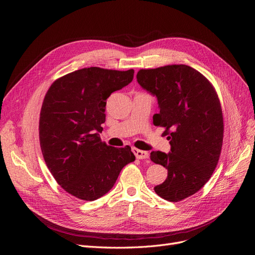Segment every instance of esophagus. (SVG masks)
I'll return each mask as SVG.
<instances>
[{
    "mask_svg": "<svg viewBox=\"0 0 255 255\" xmlns=\"http://www.w3.org/2000/svg\"><path fill=\"white\" fill-rule=\"evenodd\" d=\"M132 152H133V154L135 155V157H136L137 159H146V158L149 157L148 152L138 150V149H136V148H132Z\"/></svg>",
    "mask_w": 255,
    "mask_h": 255,
    "instance_id": "1",
    "label": "esophagus"
}]
</instances>
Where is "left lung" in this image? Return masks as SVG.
I'll return each mask as SVG.
<instances>
[{
	"instance_id": "left-lung-1",
	"label": "left lung",
	"mask_w": 255,
	"mask_h": 255,
	"mask_svg": "<svg viewBox=\"0 0 255 255\" xmlns=\"http://www.w3.org/2000/svg\"><path fill=\"white\" fill-rule=\"evenodd\" d=\"M136 78L157 98L154 124L166 128L170 144L168 153H151L153 162L167 168L166 180L154 190L176 203L196 193L216 168L223 140L220 101L209 80L187 65L141 69Z\"/></svg>"
}]
</instances>
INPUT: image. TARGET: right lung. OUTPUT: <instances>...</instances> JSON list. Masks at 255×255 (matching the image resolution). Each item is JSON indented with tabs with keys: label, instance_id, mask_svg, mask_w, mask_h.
I'll list each match as a JSON object with an SVG mask.
<instances>
[{
	"label": "right lung",
	"instance_id": "right-lung-1",
	"mask_svg": "<svg viewBox=\"0 0 255 255\" xmlns=\"http://www.w3.org/2000/svg\"><path fill=\"white\" fill-rule=\"evenodd\" d=\"M134 70L90 67L57 79L48 89L39 120L45 163L62 188L93 202L109 192L122 168L135 160L131 148L103 143L106 99L129 85Z\"/></svg>",
	"mask_w": 255,
	"mask_h": 255
}]
</instances>
